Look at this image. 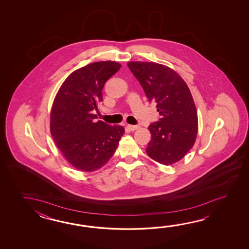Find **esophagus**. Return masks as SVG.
I'll use <instances>...</instances> for the list:
<instances>
[{
  "mask_svg": "<svg viewBox=\"0 0 249 249\" xmlns=\"http://www.w3.org/2000/svg\"><path fill=\"white\" fill-rule=\"evenodd\" d=\"M127 127H128V129H129L130 131H135V130H137L138 128L140 127V125H132V124H128Z\"/></svg>",
  "mask_w": 249,
  "mask_h": 249,
  "instance_id": "34e87169",
  "label": "esophagus"
}]
</instances>
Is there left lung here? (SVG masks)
<instances>
[{"label":"left lung","instance_id":"left-lung-1","mask_svg":"<svg viewBox=\"0 0 249 249\" xmlns=\"http://www.w3.org/2000/svg\"><path fill=\"white\" fill-rule=\"evenodd\" d=\"M142 85L149 102H156L160 118L148 126L149 158L168 165L178 162L191 149L197 133V114L185 82L173 69L154 62L127 64Z\"/></svg>","mask_w":249,"mask_h":249}]
</instances>
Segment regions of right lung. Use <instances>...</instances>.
I'll return each instance as SVG.
<instances>
[{"label":"right lung","mask_w":249,"mask_h":249,"mask_svg":"<svg viewBox=\"0 0 249 249\" xmlns=\"http://www.w3.org/2000/svg\"><path fill=\"white\" fill-rule=\"evenodd\" d=\"M121 65L115 61L88 64L69 74L53 102L51 133L64 157L76 169L92 172L111 159L124 132L92 114L102 101V89Z\"/></svg>","instance_id":"1"}]
</instances>
